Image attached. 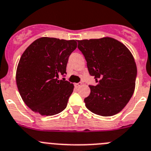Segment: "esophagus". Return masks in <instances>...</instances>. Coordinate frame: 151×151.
Instances as JSON below:
<instances>
[{
    "instance_id": "esophagus-1",
    "label": "esophagus",
    "mask_w": 151,
    "mask_h": 151,
    "mask_svg": "<svg viewBox=\"0 0 151 151\" xmlns=\"http://www.w3.org/2000/svg\"><path fill=\"white\" fill-rule=\"evenodd\" d=\"M81 85H82V83L81 82H78V83H76V84H75V86L77 87V88H79V87H81Z\"/></svg>"
}]
</instances>
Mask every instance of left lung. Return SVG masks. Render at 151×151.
Here are the masks:
<instances>
[{
	"label": "left lung",
	"mask_w": 151,
	"mask_h": 151,
	"mask_svg": "<svg viewBox=\"0 0 151 151\" xmlns=\"http://www.w3.org/2000/svg\"><path fill=\"white\" fill-rule=\"evenodd\" d=\"M90 75L96 86L84 99L87 109L98 115L109 117L120 112L134 93L137 67L129 50L111 37L78 40Z\"/></svg>",
	"instance_id": "8db88e82"
}]
</instances>
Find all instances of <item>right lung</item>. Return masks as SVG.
Segmentation results:
<instances>
[{
  "label": "right lung",
  "instance_id": "1",
  "mask_svg": "<svg viewBox=\"0 0 151 151\" xmlns=\"http://www.w3.org/2000/svg\"><path fill=\"white\" fill-rule=\"evenodd\" d=\"M76 40L41 37L22 54L16 70V84L22 99L33 111L52 116L66 109L73 91L65 78L70 55Z\"/></svg>",
  "mask_w": 151,
  "mask_h": 151
}]
</instances>
